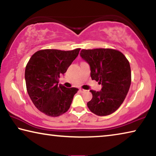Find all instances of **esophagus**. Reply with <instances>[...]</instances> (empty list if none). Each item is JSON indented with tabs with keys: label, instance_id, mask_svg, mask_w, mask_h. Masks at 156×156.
I'll list each match as a JSON object with an SVG mask.
<instances>
[{
	"label": "esophagus",
	"instance_id": "1",
	"mask_svg": "<svg viewBox=\"0 0 156 156\" xmlns=\"http://www.w3.org/2000/svg\"><path fill=\"white\" fill-rule=\"evenodd\" d=\"M80 91L81 92V93H84V92H86L87 90H85V89H80Z\"/></svg>",
	"mask_w": 156,
	"mask_h": 156
}]
</instances>
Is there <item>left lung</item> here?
Listing matches in <instances>:
<instances>
[{
	"label": "left lung",
	"mask_w": 156,
	"mask_h": 156,
	"mask_svg": "<svg viewBox=\"0 0 156 156\" xmlns=\"http://www.w3.org/2000/svg\"><path fill=\"white\" fill-rule=\"evenodd\" d=\"M80 56L91 69V77L102 84L101 91L90 90L92 99L87 107L99 116L115 112L125 100L131 83L129 60L117 49H82Z\"/></svg>",
	"instance_id": "obj_1"
}]
</instances>
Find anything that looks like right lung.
<instances>
[{
    "label": "right lung",
    "mask_w": 156,
    "mask_h": 156,
    "mask_svg": "<svg viewBox=\"0 0 156 156\" xmlns=\"http://www.w3.org/2000/svg\"><path fill=\"white\" fill-rule=\"evenodd\" d=\"M80 50H39L34 53L26 65L27 93L35 107L45 115L57 117L69 109L78 89L58 84L59 78L67 72Z\"/></svg>",
    "instance_id": "add662e5"
}]
</instances>
